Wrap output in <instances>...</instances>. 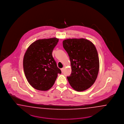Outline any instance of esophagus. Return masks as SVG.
Instances as JSON below:
<instances>
[{"mask_svg": "<svg viewBox=\"0 0 124 124\" xmlns=\"http://www.w3.org/2000/svg\"><path fill=\"white\" fill-rule=\"evenodd\" d=\"M64 68H61V71H62V72H63V71H64Z\"/></svg>", "mask_w": 124, "mask_h": 124, "instance_id": "1", "label": "esophagus"}]
</instances>
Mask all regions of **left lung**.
<instances>
[{
    "label": "left lung",
    "instance_id": "1",
    "mask_svg": "<svg viewBox=\"0 0 124 124\" xmlns=\"http://www.w3.org/2000/svg\"><path fill=\"white\" fill-rule=\"evenodd\" d=\"M63 46L71 61V73L67 78L75 90L81 92L95 82L100 67L97 51L93 43L84 39H67Z\"/></svg>",
    "mask_w": 124,
    "mask_h": 124
}]
</instances>
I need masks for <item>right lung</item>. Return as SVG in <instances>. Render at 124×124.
Masks as SVG:
<instances>
[{
	"mask_svg": "<svg viewBox=\"0 0 124 124\" xmlns=\"http://www.w3.org/2000/svg\"><path fill=\"white\" fill-rule=\"evenodd\" d=\"M59 42L56 38L39 39L32 43L24 55L23 68L28 82L34 88L47 91L53 86L61 71L52 55Z\"/></svg>",
	"mask_w": 124,
	"mask_h": 124,
	"instance_id": "obj_1",
	"label": "right lung"
}]
</instances>
